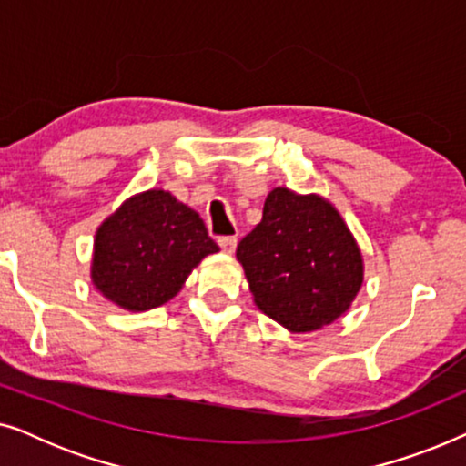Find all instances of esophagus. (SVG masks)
<instances>
[{
  "mask_svg": "<svg viewBox=\"0 0 466 466\" xmlns=\"http://www.w3.org/2000/svg\"><path fill=\"white\" fill-rule=\"evenodd\" d=\"M218 246L222 248V252L233 254L235 248H238V238H218Z\"/></svg>",
  "mask_w": 466,
  "mask_h": 466,
  "instance_id": "34e87169",
  "label": "esophagus"
}]
</instances>
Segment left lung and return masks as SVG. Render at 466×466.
I'll return each instance as SVG.
<instances>
[{
	"label": "left lung",
	"instance_id": "1",
	"mask_svg": "<svg viewBox=\"0 0 466 466\" xmlns=\"http://www.w3.org/2000/svg\"><path fill=\"white\" fill-rule=\"evenodd\" d=\"M238 260L258 309L292 333L348 311L362 286V257L339 212L318 195L273 188Z\"/></svg>",
	"mask_w": 466,
	"mask_h": 466
}]
</instances>
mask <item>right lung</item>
<instances>
[{
  "label": "right lung",
  "instance_id": "right-lung-1",
  "mask_svg": "<svg viewBox=\"0 0 466 466\" xmlns=\"http://www.w3.org/2000/svg\"><path fill=\"white\" fill-rule=\"evenodd\" d=\"M218 252L199 214L165 190L125 201L95 235L91 279L129 311L167 303L208 254Z\"/></svg>",
  "mask_w": 466,
  "mask_h": 466
}]
</instances>
